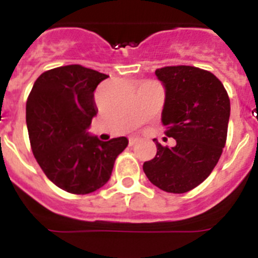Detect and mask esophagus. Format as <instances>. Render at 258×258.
I'll return each instance as SVG.
<instances>
[{"mask_svg":"<svg viewBox=\"0 0 258 258\" xmlns=\"http://www.w3.org/2000/svg\"><path fill=\"white\" fill-rule=\"evenodd\" d=\"M138 142H140V140H138V138H131V140H129V145L131 146L137 145Z\"/></svg>","mask_w":258,"mask_h":258,"instance_id":"1","label":"esophagus"}]
</instances>
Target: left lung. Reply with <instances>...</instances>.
<instances>
[{
    "instance_id": "obj_1",
    "label": "left lung",
    "mask_w": 258,
    "mask_h": 258,
    "mask_svg": "<svg viewBox=\"0 0 258 258\" xmlns=\"http://www.w3.org/2000/svg\"><path fill=\"white\" fill-rule=\"evenodd\" d=\"M165 86L161 121L175 146L156 143L143 172L160 190L183 194L199 186L217 165L226 145L230 99L212 72L192 66H169L155 71Z\"/></svg>"
}]
</instances>
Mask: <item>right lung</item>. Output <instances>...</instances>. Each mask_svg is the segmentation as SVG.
I'll return each mask as SVG.
<instances>
[{
	"label": "right lung",
	"instance_id": "obj_1",
	"mask_svg": "<svg viewBox=\"0 0 258 258\" xmlns=\"http://www.w3.org/2000/svg\"><path fill=\"white\" fill-rule=\"evenodd\" d=\"M107 77L80 64L52 68L38 76L27 99L32 152L47 178L70 194L104 186L127 146L125 137L103 142L86 133L97 115L94 90Z\"/></svg>",
	"mask_w": 258,
	"mask_h": 258
}]
</instances>
